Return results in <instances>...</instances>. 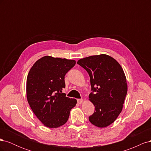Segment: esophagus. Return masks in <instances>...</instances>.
Returning a JSON list of instances; mask_svg holds the SVG:
<instances>
[{
  "mask_svg": "<svg viewBox=\"0 0 151 151\" xmlns=\"http://www.w3.org/2000/svg\"><path fill=\"white\" fill-rule=\"evenodd\" d=\"M83 99H77V103H78L79 104L83 103Z\"/></svg>",
  "mask_w": 151,
  "mask_h": 151,
  "instance_id": "34e87169",
  "label": "esophagus"
}]
</instances>
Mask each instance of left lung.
<instances>
[{"mask_svg": "<svg viewBox=\"0 0 151 151\" xmlns=\"http://www.w3.org/2000/svg\"><path fill=\"white\" fill-rule=\"evenodd\" d=\"M77 63L90 77L92 93L89 99L95 110L89 122L99 128L106 127L122 111L127 93L125 73L115 58L105 54L81 58Z\"/></svg>", "mask_w": 151, "mask_h": 151, "instance_id": "obj_1", "label": "left lung"}]
</instances>
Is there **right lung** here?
Here are the masks:
<instances>
[{
    "mask_svg": "<svg viewBox=\"0 0 151 151\" xmlns=\"http://www.w3.org/2000/svg\"><path fill=\"white\" fill-rule=\"evenodd\" d=\"M76 65L74 60L45 56L31 68L26 81L29 106L40 122L48 128H58L67 122L76 99L62 93L65 76Z\"/></svg>",
    "mask_w": 151,
    "mask_h": 151,
    "instance_id": "right-lung-1",
    "label": "right lung"
}]
</instances>
